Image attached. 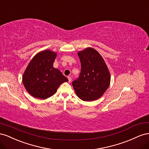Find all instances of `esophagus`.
Returning a JSON list of instances; mask_svg holds the SVG:
<instances>
[{"instance_id":"1","label":"esophagus","mask_w":149,"mask_h":149,"mask_svg":"<svg viewBox=\"0 0 149 149\" xmlns=\"http://www.w3.org/2000/svg\"><path fill=\"white\" fill-rule=\"evenodd\" d=\"M67 78H68V79H69V82H70L72 81V77L69 76V77H68Z\"/></svg>"}]
</instances>
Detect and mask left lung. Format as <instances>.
<instances>
[{
	"mask_svg": "<svg viewBox=\"0 0 149 149\" xmlns=\"http://www.w3.org/2000/svg\"><path fill=\"white\" fill-rule=\"evenodd\" d=\"M81 63L79 77L72 82L77 97L84 101H93L104 95L110 83L108 67L96 50L87 47L77 53Z\"/></svg>",
	"mask_w": 149,
	"mask_h": 149,
	"instance_id": "obj_1",
	"label": "left lung"
}]
</instances>
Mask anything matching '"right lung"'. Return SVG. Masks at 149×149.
I'll return each mask as SVG.
<instances>
[{
    "label": "right lung",
    "instance_id": "1",
    "mask_svg": "<svg viewBox=\"0 0 149 149\" xmlns=\"http://www.w3.org/2000/svg\"><path fill=\"white\" fill-rule=\"evenodd\" d=\"M57 52L44 50L37 53L29 62L22 76L26 91L37 99H45L56 93L63 82L69 80L53 67Z\"/></svg>",
    "mask_w": 149,
    "mask_h": 149
}]
</instances>
